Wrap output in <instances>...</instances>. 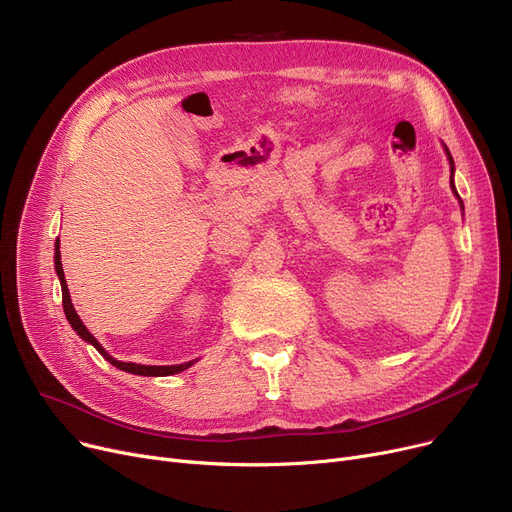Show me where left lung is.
<instances>
[{
  "label": "left lung",
  "instance_id": "obj_1",
  "mask_svg": "<svg viewBox=\"0 0 512 512\" xmlns=\"http://www.w3.org/2000/svg\"><path fill=\"white\" fill-rule=\"evenodd\" d=\"M446 154H448V160H450V168H452V173H454V160H452V156H450V152H448V148H446ZM450 187L454 189V193H456V187H454V181H452V177H450ZM456 198H458V193H456ZM462 204V202H460Z\"/></svg>",
  "mask_w": 512,
  "mask_h": 512
}]
</instances>
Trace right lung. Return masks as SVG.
<instances>
[{
	"instance_id": "right-lung-1",
	"label": "right lung",
	"mask_w": 512,
	"mask_h": 512,
	"mask_svg": "<svg viewBox=\"0 0 512 512\" xmlns=\"http://www.w3.org/2000/svg\"><path fill=\"white\" fill-rule=\"evenodd\" d=\"M56 273L60 277V283H62V306H64V314L68 323L72 325V329H75L85 342H89L97 352H100L110 364H114L116 369L120 371H127V373H133V375H145V377H164V375H175V373H181L185 369H189L193 362H185V364H175V367H148V364H135V362H120L116 358H112L100 344H97V339L87 331V327L81 323L79 314L75 312V306H72L70 302V294H68V287H66V279H64V271H62V260H60V246L56 241Z\"/></svg>"
}]
</instances>
